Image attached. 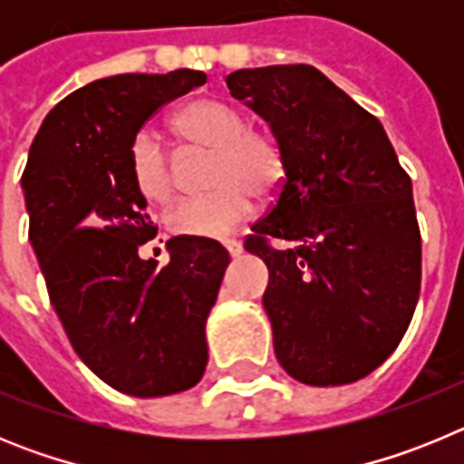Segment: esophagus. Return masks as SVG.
Segmentation results:
<instances>
[{
    "mask_svg": "<svg viewBox=\"0 0 464 464\" xmlns=\"http://www.w3.org/2000/svg\"><path fill=\"white\" fill-rule=\"evenodd\" d=\"M223 246H225V248H227L229 256H232V257L241 256V251H244V248H241V241L239 239H225Z\"/></svg>",
    "mask_w": 464,
    "mask_h": 464,
    "instance_id": "obj_1",
    "label": "esophagus"
}]
</instances>
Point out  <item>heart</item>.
Here are the masks:
<instances>
[{
	"label": "heart",
	"mask_w": 464,
	"mask_h": 464,
	"mask_svg": "<svg viewBox=\"0 0 464 464\" xmlns=\"http://www.w3.org/2000/svg\"><path fill=\"white\" fill-rule=\"evenodd\" d=\"M174 132L192 146L208 150V186L202 197H188L176 204L167 223L179 235L220 239L239 227L256 211V195L272 197L285 181L288 158L281 139L232 102L202 97L176 111ZM130 171L139 195L153 204L169 202L176 195V171L165 146L143 130L130 143Z\"/></svg>",
	"instance_id": "obj_1"
}]
</instances>
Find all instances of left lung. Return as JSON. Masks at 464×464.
Segmentation results:
<instances>
[{"label": "left lung", "instance_id": "8db88e82", "mask_svg": "<svg viewBox=\"0 0 464 464\" xmlns=\"http://www.w3.org/2000/svg\"><path fill=\"white\" fill-rule=\"evenodd\" d=\"M225 81L288 158L276 202L246 239L269 269L274 353L302 383H353L395 351L416 309L411 179L379 118L315 67L239 69ZM272 238L298 246L274 249Z\"/></svg>", "mask_w": 464, "mask_h": 464}]
</instances>
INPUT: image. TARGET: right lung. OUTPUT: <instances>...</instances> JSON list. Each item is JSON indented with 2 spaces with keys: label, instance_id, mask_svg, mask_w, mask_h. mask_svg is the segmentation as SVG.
I'll list each match as a JSON object with an SVG mask.
<instances>
[{
  "label": "right lung",
  "instance_id": "add662e5",
  "mask_svg": "<svg viewBox=\"0 0 464 464\" xmlns=\"http://www.w3.org/2000/svg\"><path fill=\"white\" fill-rule=\"evenodd\" d=\"M207 73H121L51 109L32 141L23 190L48 297L79 358L132 397L174 395L208 362L204 325L229 253L218 241L169 239L158 267L139 248L158 232L130 171V143Z\"/></svg>",
  "mask_w": 464,
  "mask_h": 464
}]
</instances>
